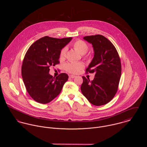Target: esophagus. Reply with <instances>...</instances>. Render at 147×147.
<instances>
[{
    "label": "esophagus",
    "instance_id": "obj_1",
    "mask_svg": "<svg viewBox=\"0 0 147 147\" xmlns=\"http://www.w3.org/2000/svg\"><path fill=\"white\" fill-rule=\"evenodd\" d=\"M69 77V78L74 79V78H75L76 77V76H75V75H70Z\"/></svg>",
    "mask_w": 147,
    "mask_h": 147
}]
</instances>
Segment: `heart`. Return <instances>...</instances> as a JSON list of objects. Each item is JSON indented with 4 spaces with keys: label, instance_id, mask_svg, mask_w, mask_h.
I'll use <instances>...</instances> for the list:
<instances>
[{
    "label": "heart",
    "instance_id": "obj_1",
    "mask_svg": "<svg viewBox=\"0 0 147 147\" xmlns=\"http://www.w3.org/2000/svg\"><path fill=\"white\" fill-rule=\"evenodd\" d=\"M72 46L74 48L79 52L85 59L89 58L86 55V53L88 50V45L86 42L82 40H78L73 43ZM67 48L63 47L60 51L59 57L61 59H63L66 56ZM84 67V64L82 62H70L66 63L64 65V69L67 72L71 74H77Z\"/></svg>",
    "mask_w": 147,
    "mask_h": 147
}]
</instances>
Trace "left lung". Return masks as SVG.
Here are the masks:
<instances>
[{"label":"left lung","instance_id":"8db88e82","mask_svg":"<svg viewBox=\"0 0 147 147\" xmlns=\"http://www.w3.org/2000/svg\"><path fill=\"white\" fill-rule=\"evenodd\" d=\"M92 44L94 55L86 69V73H95L92 81L83 76L81 90L90 103L101 106L109 102L115 96L121 76V62L114 45L104 36L97 34L84 37Z\"/></svg>","mask_w":147,"mask_h":147}]
</instances>
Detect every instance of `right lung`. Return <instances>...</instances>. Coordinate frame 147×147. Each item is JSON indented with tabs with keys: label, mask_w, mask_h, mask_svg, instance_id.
<instances>
[{
	"label": "right lung",
	"mask_w": 147,
	"mask_h": 147,
	"mask_svg": "<svg viewBox=\"0 0 147 147\" xmlns=\"http://www.w3.org/2000/svg\"><path fill=\"white\" fill-rule=\"evenodd\" d=\"M72 38L45 36L34 42L26 51L21 75L28 93L36 102L47 104L61 93L68 76L61 73L53 78L49 74V68L59 63L60 51Z\"/></svg>",
	"instance_id": "right-lung-1"
}]
</instances>
